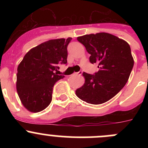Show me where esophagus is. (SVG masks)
<instances>
[{"mask_svg": "<svg viewBox=\"0 0 148 148\" xmlns=\"http://www.w3.org/2000/svg\"><path fill=\"white\" fill-rule=\"evenodd\" d=\"M83 71H79V72H74V74H73V75H75V76H77V75H81L82 74Z\"/></svg>", "mask_w": 148, "mask_h": 148, "instance_id": "34e87169", "label": "esophagus"}]
</instances>
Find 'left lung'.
I'll return each mask as SVG.
<instances>
[{
	"mask_svg": "<svg viewBox=\"0 0 148 148\" xmlns=\"http://www.w3.org/2000/svg\"><path fill=\"white\" fill-rule=\"evenodd\" d=\"M90 54L89 62L98 64L95 74L83 73L85 82L76 95L92 104H102L115 96L127 82L134 65L130 46L124 40L108 33L77 37Z\"/></svg>",
	"mask_w": 148,
	"mask_h": 148,
	"instance_id": "obj_1",
	"label": "left lung"
}]
</instances>
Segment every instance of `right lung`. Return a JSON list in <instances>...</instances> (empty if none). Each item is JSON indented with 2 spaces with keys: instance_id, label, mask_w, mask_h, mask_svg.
Returning a JSON list of instances; mask_svg holds the SVG:
<instances>
[{
  "instance_id": "right-lung-1",
  "label": "right lung",
  "mask_w": 148,
  "mask_h": 148,
  "mask_svg": "<svg viewBox=\"0 0 148 148\" xmlns=\"http://www.w3.org/2000/svg\"><path fill=\"white\" fill-rule=\"evenodd\" d=\"M71 38L52 39L28 51L17 69L16 89L23 105L38 112L49 105L53 85L64 76L59 66L67 63V46Z\"/></svg>"
}]
</instances>
